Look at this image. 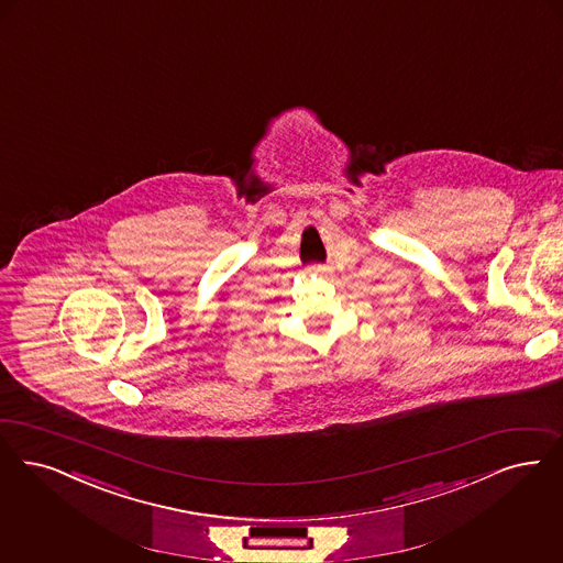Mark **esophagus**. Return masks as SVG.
<instances>
[{
	"label": "esophagus",
	"mask_w": 563,
	"mask_h": 563,
	"mask_svg": "<svg viewBox=\"0 0 563 563\" xmlns=\"http://www.w3.org/2000/svg\"><path fill=\"white\" fill-rule=\"evenodd\" d=\"M314 271H320V268H314Z\"/></svg>",
	"instance_id": "1"
}]
</instances>
